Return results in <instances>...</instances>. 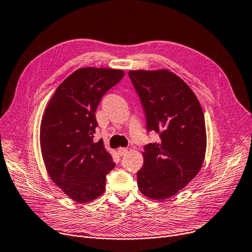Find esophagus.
Wrapping results in <instances>:
<instances>
[{
    "instance_id": "esophagus-1",
    "label": "esophagus",
    "mask_w": 252,
    "mask_h": 252,
    "mask_svg": "<svg viewBox=\"0 0 252 252\" xmlns=\"http://www.w3.org/2000/svg\"><path fill=\"white\" fill-rule=\"evenodd\" d=\"M127 152H128V150H127L126 148H119V149H118V154H119L120 156H124V155H126V154H127Z\"/></svg>"
}]
</instances>
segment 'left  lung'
I'll return each instance as SVG.
<instances>
[{
    "label": "left lung",
    "mask_w": 252,
    "mask_h": 252,
    "mask_svg": "<svg viewBox=\"0 0 252 252\" xmlns=\"http://www.w3.org/2000/svg\"><path fill=\"white\" fill-rule=\"evenodd\" d=\"M128 75L145 110L147 130L160 136L142 153L138 189L150 199H168L201 169L207 143L204 114L195 93L170 70H129Z\"/></svg>",
    "instance_id": "1"
}]
</instances>
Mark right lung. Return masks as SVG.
<instances>
[{
  "label": "right lung",
  "mask_w": 252,
  "mask_h": 252,
  "mask_svg": "<svg viewBox=\"0 0 252 252\" xmlns=\"http://www.w3.org/2000/svg\"><path fill=\"white\" fill-rule=\"evenodd\" d=\"M123 77L121 69L79 68L57 87L45 110L40 143L47 172L78 203L100 197L116 166L103 140L95 142L93 134L101 97Z\"/></svg>",
  "instance_id": "right-lung-1"
}]
</instances>
